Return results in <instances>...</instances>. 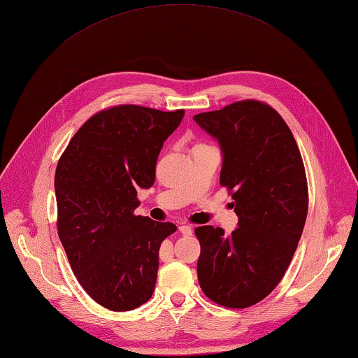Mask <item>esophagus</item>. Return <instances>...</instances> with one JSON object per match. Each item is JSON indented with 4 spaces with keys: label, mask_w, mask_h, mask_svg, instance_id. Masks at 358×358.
Listing matches in <instances>:
<instances>
[{
    "label": "esophagus",
    "mask_w": 358,
    "mask_h": 358,
    "mask_svg": "<svg viewBox=\"0 0 358 358\" xmlns=\"http://www.w3.org/2000/svg\"><path fill=\"white\" fill-rule=\"evenodd\" d=\"M178 230H180V234H182L185 236H190V235H192V231H194V229L190 226H180Z\"/></svg>",
    "instance_id": "1"
}]
</instances>
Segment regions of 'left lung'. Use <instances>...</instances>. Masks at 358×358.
Returning a JSON list of instances; mask_svg holds the SVG:
<instances>
[{
  "mask_svg": "<svg viewBox=\"0 0 358 358\" xmlns=\"http://www.w3.org/2000/svg\"><path fill=\"white\" fill-rule=\"evenodd\" d=\"M222 152L220 182L235 203L238 229H195L196 273L210 301L247 308L284 278L308 213V186L288 124L264 102L243 101L194 115Z\"/></svg>",
  "mask_w": 358,
  "mask_h": 358,
  "instance_id": "left-lung-1",
  "label": "left lung"
}]
</instances>
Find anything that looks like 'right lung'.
I'll return each mask as SVG.
<instances>
[{
	"label": "right lung",
	"instance_id": "right-lung-1",
	"mask_svg": "<svg viewBox=\"0 0 358 358\" xmlns=\"http://www.w3.org/2000/svg\"><path fill=\"white\" fill-rule=\"evenodd\" d=\"M185 110L113 106L90 117L57 162V235L74 276L111 311H131L151 299L159 250L177 227L136 215L137 190L155 181L163 141Z\"/></svg>",
	"mask_w": 358,
	"mask_h": 358
}]
</instances>
